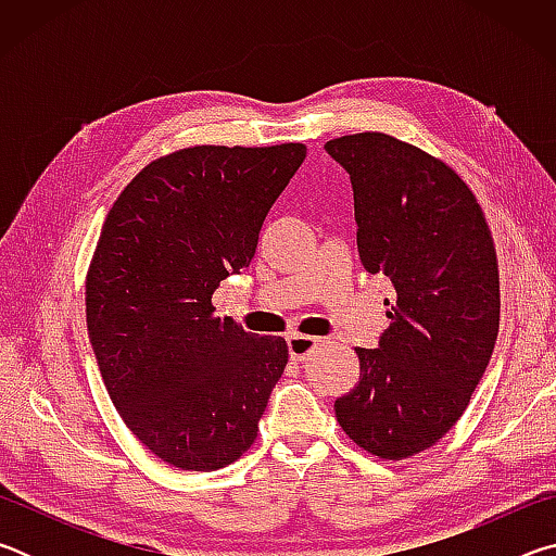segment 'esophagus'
<instances>
[{"label": "esophagus", "mask_w": 556, "mask_h": 556, "mask_svg": "<svg viewBox=\"0 0 556 556\" xmlns=\"http://www.w3.org/2000/svg\"><path fill=\"white\" fill-rule=\"evenodd\" d=\"M289 343V355L291 361H304V357L314 351V348L318 345V338H312V336H301V333H294L287 338Z\"/></svg>", "instance_id": "obj_1"}]
</instances>
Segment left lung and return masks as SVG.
Returning a JSON list of instances; mask_svg holds the SVG:
<instances>
[{
	"instance_id": "left-lung-1",
	"label": "left lung",
	"mask_w": 556,
	"mask_h": 556,
	"mask_svg": "<svg viewBox=\"0 0 556 556\" xmlns=\"http://www.w3.org/2000/svg\"><path fill=\"white\" fill-rule=\"evenodd\" d=\"M351 174L357 252L390 277V326L355 348L361 380L336 400L357 446L384 460L427 451L456 425L491 361L501 275L491 228L454 168L384 131L326 142Z\"/></svg>"
}]
</instances>
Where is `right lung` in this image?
Here are the masks:
<instances>
[{
	"label": "right lung",
	"instance_id": "right-lung-1",
	"mask_svg": "<svg viewBox=\"0 0 556 556\" xmlns=\"http://www.w3.org/2000/svg\"><path fill=\"white\" fill-rule=\"evenodd\" d=\"M306 156L299 142L178 149L112 205L86 277L92 351L112 404L181 470H218L257 439L289 348L215 316L213 291L250 267L262 223Z\"/></svg>",
	"mask_w": 556,
	"mask_h": 556
}]
</instances>
